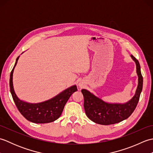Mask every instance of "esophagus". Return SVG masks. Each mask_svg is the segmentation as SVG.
Masks as SVG:
<instances>
[{
  "mask_svg": "<svg viewBox=\"0 0 153 153\" xmlns=\"http://www.w3.org/2000/svg\"><path fill=\"white\" fill-rule=\"evenodd\" d=\"M79 86H80V87H81V85H79Z\"/></svg>",
  "mask_w": 153,
  "mask_h": 153,
  "instance_id": "1",
  "label": "esophagus"
}]
</instances>
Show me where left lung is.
<instances>
[{
  "label": "left lung",
  "instance_id": "left-lung-1",
  "mask_svg": "<svg viewBox=\"0 0 153 153\" xmlns=\"http://www.w3.org/2000/svg\"><path fill=\"white\" fill-rule=\"evenodd\" d=\"M131 57L136 64L138 85L135 95L128 102L124 104L108 103L94 95L89 91L82 90L85 114L93 122L101 125L114 124L129 118L134 112L143 89V76L139 61L133 55H131Z\"/></svg>",
  "mask_w": 153,
  "mask_h": 153
}]
</instances>
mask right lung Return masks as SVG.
Here are the masks:
<instances>
[{
  "mask_svg": "<svg viewBox=\"0 0 153 153\" xmlns=\"http://www.w3.org/2000/svg\"><path fill=\"white\" fill-rule=\"evenodd\" d=\"M18 56L10 73V89L15 105L22 115L30 122L36 123H45L54 122L57 120L63 111L64 106L72 94L77 91L76 85H73L58 94L53 99L39 103L32 104L23 101L18 99L13 87L12 77L14 68L18 62Z\"/></svg>",
  "mask_w": 153,
  "mask_h": 153,
  "instance_id": "right-lung-1",
  "label": "right lung"
}]
</instances>
